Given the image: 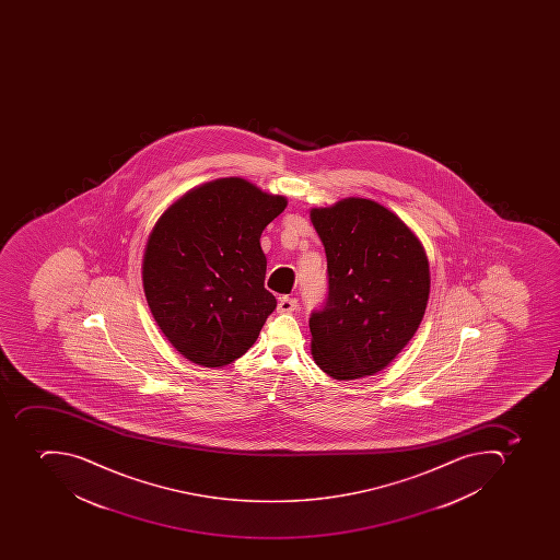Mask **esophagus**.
Masks as SVG:
<instances>
[{"label":"esophagus","instance_id":"esophagus-1","mask_svg":"<svg viewBox=\"0 0 560 560\" xmlns=\"http://www.w3.org/2000/svg\"><path fill=\"white\" fill-rule=\"evenodd\" d=\"M295 308H298V300H295V298L283 295V298H280V301H278V313H292Z\"/></svg>","mask_w":560,"mask_h":560}]
</instances>
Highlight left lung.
Listing matches in <instances>:
<instances>
[{
    "label": "left lung",
    "mask_w": 560,
    "mask_h": 560,
    "mask_svg": "<svg viewBox=\"0 0 560 560\" xmlns=\"http://www.w3.org/2000/svg\"><path fill=\"white\" fill-rule=\"evenodd\" d=\"M310 221L329 273L326 306L310 318L313 361L335 380L376 375L410 343L428 308L425 248L373 199L312 208Z\"/></svg>",
    "instance_id": "1"
}]
</instances>
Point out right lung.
Returning <instances> with one entry per match:
<instances>
[{"label":"right lung","instance_id":"right-lung-1","mask_svg":"<svg viewBox=\"0 0 560 560\" xmlns=\"http://www.w3.org/2000/svg\"><path fill=\"white\" fill-rule=\"evenodd\" d=\"M285 207V196L230 176L187 190L159 217L143 252V292L185 359L224 368L256 343L277 308L260 234Z\"/></svg>","mask_w":560,"mask_h":560}]
</instances>
